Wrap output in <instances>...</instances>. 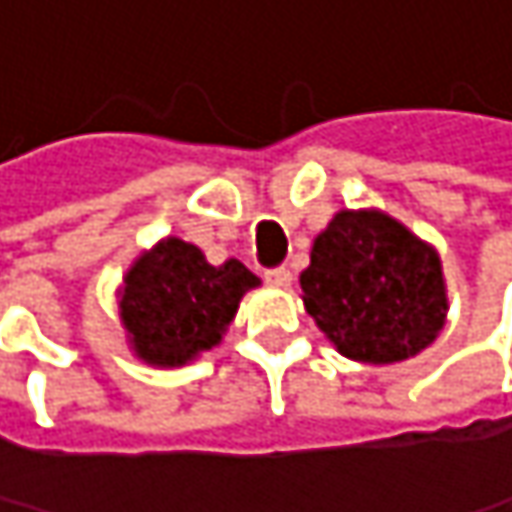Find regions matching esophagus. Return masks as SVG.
Instances as JSON below:
<instances>
[{"mask_svg": "<svg viewBox=\"0 0 512 512\" xmlns=\"http://www.w3.org/2000/svg\"><path fill=\"white\" fill-rule=\"evenodd\" d=\"M266 281H269L272 287H290V284H293V272H290V269H284V266H278V269H266Z\"/></svg>", "mask_w": 512, "mask_h": 512, "instance_id": "esophagus-1", "label": "esophagus"}]
</instances>
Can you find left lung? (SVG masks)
<instances>
[{
  "label": "left lung",
  "instance_id": "8db88e82",
  "mask_svg": "<svg viewBox=\"0 0 512 512\" xmlns=\"http://www.w3.org/2000/svg\"><path fill=\"white\" fill-rule=\"evenodd\" d=\"M299 284L320 332L364 364L418 356L448 317L436 249L382 210H341L314 240Z\"/></svg>",
  "mask_w": 512,
  "mask_h": 512
}]
</instances>
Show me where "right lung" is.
I'll list each match as a JSON object with an SVG mask.
<instances>
[{"mask_svg": "<svg viewBox=\"0 0 512 512\" xmlns=\"http://www.w3.org/2000/svg\"><path fill=\"white\" fill-rule=\"evenodd\" d=\"M257 284L240 260L213 266L198 246L165 237L124 275L118 308L127 341L145 364L180 367L222 341Z\"/></svg>", "mask_w": 512, "mask_h": 512, "instance_id": "obj_1", "label": "right lung"}]
</instances>
